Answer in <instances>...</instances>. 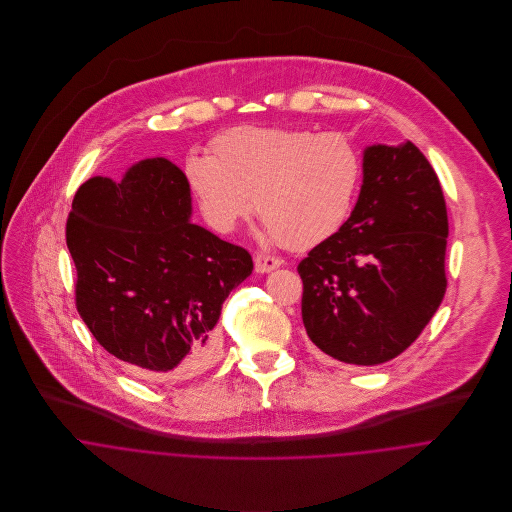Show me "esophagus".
<instances>
[{"instance_id": "esophagus-1", "label": "esophagus", "mask_w": 512, "mask_h": 512, "mask_svg": "<svg viewBox=\"0 0 512 512\" xmlns=\"http://www.w3.org/2000/svg\"><path fill=\"white\" fill-rule=\"evenodd\" d=\"M282 266V260L276 258V256H270V254H256L254 256V268L256 272L260 274H266V272H272L276 268Z\"/></svg>"}]
</instances>
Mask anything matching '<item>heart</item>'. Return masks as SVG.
<instances>
[{
	"instance_id": "1",
	"label": "heart",
	"mask_w": 512,
	"mask_h": 512,
	"mask_svg": "<svg viewBox=\"0 0 512 512\" xmlns=\"http://www.w3.org/2000/svg\"><path fill=\"white\" fill-rule=\"evenodd\" d=\"M191 153L185 179L205 220L230 232L252 209L266 234L290 248L331 238L349 217L363 179L359 147L341 132L238 126Z\"/></svg>"
}]
</instances>
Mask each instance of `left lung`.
I'll list each match as a JSON object with an SVG mask.
<instances>
[{
  "label": "left lung",
  "mask_w": 512,
  "mask_h": 512,
  "mask_svg": "<svg viewBox=\"0 0 512 512\" xmlns=\"http://www.w3.org/2000/svg\"><path fill=\"white\" fill-rule=\"evenodd\" d=\"M355 211L297 264L301 317L313 345L347 365L404 353L445 295L447 209L426 155L366 147Z\"/></svg>",
  "instance_id": "1"
}]
</instances>
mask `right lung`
<instances>
[{
	"label": "right lung",
	"instance_id": "obj_1",
	"mask_svg": "<svg viewBox=\"0 0 512 512\" xmlns=\"http://www.w3.org/2000/svg\"><path fill=\"white\" fill-rule=\"evenodd\" d=\"M185 173L163 157L120 183H82L67 219L76 311L94 339L140 376H193L217 355L213 331L252 256L189 222Z\"/></svg>",
	"mask_w": 512,
	"mask_h": 512
}]
</instances>
